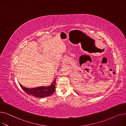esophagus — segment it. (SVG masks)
Segmentation results:
<instances>
[{"instance_id": "obj_1", "label": "esophagus", "mask_w": 126, "mask_h": 126, "mask_svg": "<svg viewBox=\"0 0 126 126\" xmlns=\"http://www.w3.org/2000/svg\"><path fill=\"white\" fill-rule=\"evenodd\" d=\"M63 64H65V63H66V59H65L63 61Z\"/></svg>"}]
</instances>
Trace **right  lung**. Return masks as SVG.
Instances as JSON below:
<instances>
[{"label": "right lung", "mask_w": 126, "mask_h": 126, "mask_svg": "<svg viewBox=\"0 0 126 126\" xmlns=\"http://www.w3.org/2000/svg\"><path fill=\"white\" fill-rule=\"evenodd\" d=\"M19 84L22 89L28 94L38 98H43L50 96L54 93L56 89V79L50 86L47 87L28 88L22 86L20 84Z\"/></svg>", "instance_id": "1"}]
</instances>
